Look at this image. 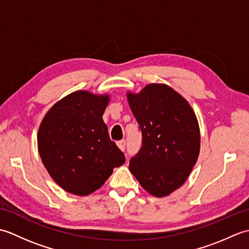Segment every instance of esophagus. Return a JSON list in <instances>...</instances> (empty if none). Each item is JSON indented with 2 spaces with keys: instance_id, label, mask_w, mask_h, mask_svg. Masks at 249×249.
Masks as SVG:
<instances>
[{
  "instance_id": "obj_1",
  "label": "esophagus",
  "mask_w": 249,
  "mask_h": 249,
  "mask_svg": "<svg viewBox=\"0 0 249 249\" xmlns=\"http://www.w3.org/2000/svg\"><path fill=\"white\" fill-rule=\"evenodd\" d=\"M116 144H118L120 150L124 151L125 150V146H126V141L125 140H120V141L116 142Z\"/></svg>"
}]
</instances>
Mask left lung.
<instances>
[{"mask_svg":"<svg viewBox=\"0 0 249 249\" xmlns=\"http://www.w3.org/2000/svg\"><path fill=\"white\" fill-rule=\"evenodd\" d=\"M142 135L129 170L147 193L165 197L181 187L198 160L200 131L192 107L166 84L127 94Z\"/></svg>","mask_w":249,"mask_h":249,"instance_id":"obj_1","label":"left lung"}]
</instances>
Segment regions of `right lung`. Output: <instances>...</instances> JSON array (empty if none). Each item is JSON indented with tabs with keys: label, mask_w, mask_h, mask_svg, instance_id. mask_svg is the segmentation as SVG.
I'll list each match as a JSON object with an SVG mask.
<instances>
[{
	"label": "right lung",
	"mask_w": 249,
	"mask_h": 249,
	"mask_svg": "<svg viewBox=\"0 0 249 249\" xmlns=\"http://www.w3.org/2000/svg\"><path fill=\"white\" fill-rule=\"evenodd\" d=\"M108 95L77 91L61 99L45 115L37 136L41 160L66 192L87 196L104 185L124 153L110 140L103 114Z\"/></svg>",
	"instance_id": "obj_1"
}]
</instances>
